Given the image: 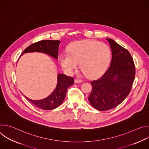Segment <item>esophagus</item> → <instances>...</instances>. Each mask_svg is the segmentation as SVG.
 I'll return each mask as SVG.
<instances>
[{
    "instance_id": "obj_1",
    "label": "esophagus",
    "mask_w": 149,
    "mask_h": 149,
    "mask_svg": "<svg viewBox=\"0 0 149 149\" xmlns=\"http://www.w3.org/2000/svg\"><path fill=\"white\" fill-rule=\"evenodd\" d=\"M82 82V80L81 79H79V78H76V79H75V83H81V82Z\"/></svg>"
}]
</instances>
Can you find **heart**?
Returning <instances> with one entry per match:
<instances>
[{"instance_id": "obj_1", "label": "heart", "mask_w": 149, "mask_h": 149, "mask_svg": "<svg viewBox=\"0 0 149 149\" xmlns=\"http://www.w3.org/2000/svg\"><path fill=\"white\" fill-rule=\"evenodd\" d=\"M68 52L61 55L60 62L69 74L74 72L79 63L81 69L87 76L97 77L107 69L111 59L109 46L92 40L74 42Z\"/></svg>"}]
</instances>
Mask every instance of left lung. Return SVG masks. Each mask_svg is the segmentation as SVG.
<instances>
[{"instance_id":"1","label":"left lung","mask_w":149,"mask_h":149,"mask_svg":"<svg viewBox=\"0 0 149 149\" xmlns=\"http://www.w3.org/2000/svg\"><path fill=\"white\" fill-rule=\"evenodd\" d=\"M112 58L109 69L98 79L91 82L92 91L88 100L99 111L112 109L129 94L135 77V65L130 52L112 39Z\"/></svg>"}]
</instances>
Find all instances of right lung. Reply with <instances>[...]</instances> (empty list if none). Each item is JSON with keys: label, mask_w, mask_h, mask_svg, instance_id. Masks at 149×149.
Segmentation results:
<instances>
[{"label": "right lung", "mask_w": 149, "mask_h": 149, "mask_svg": "<svg viewBox=\"0 0 149 149\" xmlns=\"http://www.w3.org/2000/svg\"><path fill=\"white\" fill-rule=\"evenodd\" d=\"M60 43L61 41L58 40H42L27 47L21 55L29 52H41L46 54L55 59H58ZM74 82V79L72 77H68L63 74H59L57 75L56 88L47 97L42 100H33L26 96L25 97L39 109L45 110H53L62 103L65 98L67 89L72 86Z\"/></svg>", "instance_id": "obj_1"}]
</instances>
